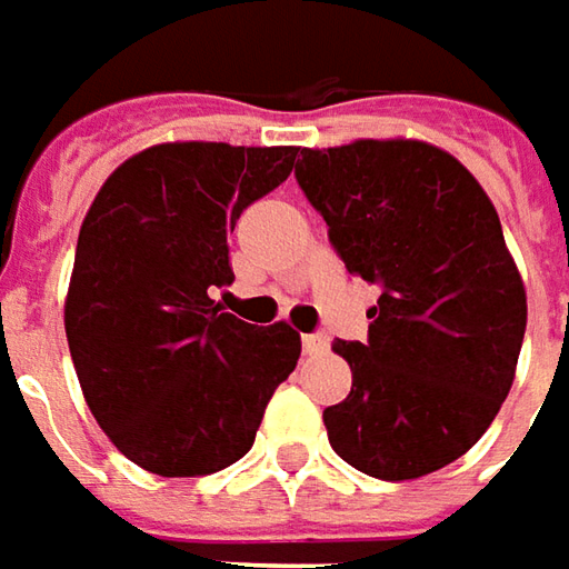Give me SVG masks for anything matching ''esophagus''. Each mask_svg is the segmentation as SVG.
<instances>
[{"label":"esophagus","instance_id":"1","mask_svg":"<svg viewBox=\"0 0 569 569\" xmlns=\"http://www.w3.org/2000/svg\"><path fill=\"white\" fill-rule=\"evenodd\" d=\"M300 345H303V355H322L329 348V336L326 332H310V336L300 339Z\"/></svg>","mask_w":569,"mask_h":569}]
</instances>
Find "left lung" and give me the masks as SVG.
<instances>
[{"label": "left lung", "instance_id": "obj_1", "mask_svg": "<svg viewBox=\"0 0 569 569\" xmlns=\"http://www.w3.org/2000/svg\"><path fill=\"white\" fill-rule=\"evenodd\" d=\"M295 177L345 269L380 284L367 341H336L351 392L322 411L348 466L408 481L466 456L516 377L526 288L488 192L443 148H300Z\"/></svg>", "mask_w": 569, "mask_h": 569}]
</instances>
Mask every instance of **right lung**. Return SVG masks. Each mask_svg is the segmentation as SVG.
Segmentation results:
<instances>
[{"label":"right lung","mask_w":569,"mask_h":569,"mask_svg":"<svg viewBox=\"0 0 569 569\" xmlns=\"http://www.w3.org/2000/svg\"><path fill=\"white\" fill-rule=\"evenodd\" d=\"M295 158L291 144H151L107 177L81 221L66 297L72 363L100 430L151 475L233 466L297 367L288 322L256 329L211 300L233 281L237 218Z\"/></svg>","instance_id":"right-lung-1"}]
</instances>
